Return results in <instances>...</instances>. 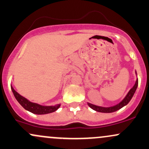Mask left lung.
<instances>
[{
  "label": "left lung",
  "instance_id": "1",
  "mask_svg": "<svg viewBox=\"0 0 149 149\" xmlns=\"http://www.w3.org/2000/svg\"><path fill=\"white\" fill-rule=\"evenodd\" d=\"M137 86H138V79H136L134 86L132 87V88H131L130 91H129L128 93H127V95H126L125 98L122 100L120 103H118L114 106H112V107H100V106L95 105V104H91L89 103V102H88V104L91 108L94 109V110L97 111V112H104V113H110V112H115V111L119 110V109L122 108V107H123L124 106L127 105V104L130 102L131 99L132 98L133 95H134L136 90L137 88Z\"/></svg>",
  "mask_w": 149,
  "mask_h": 149
}]
</instances>
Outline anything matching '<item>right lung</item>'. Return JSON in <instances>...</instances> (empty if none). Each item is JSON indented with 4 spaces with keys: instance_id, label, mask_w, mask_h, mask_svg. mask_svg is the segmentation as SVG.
<instances>
[{
    "instance_id": "add662e5",
    "label": "right lung",
    "mask_w": 149,
    "mask_h": 149,
    "mask_svg": "<svg viewBox=\"0 0 149 149\" xmlns=\"http://www.w3.org/2000/svg\"><path fill=\"white\" fill-rule=\"evenodd\" d=\"M11 89H12L13 93L15 97L17 102H19L22 107H24L26 110L29 111V112H32L33 114H45L52 113V112H55L60 107L61 104H58L54 106H44L41 105L35 102H32L29 101L28 100L26 99L25 97H22V95L19 94L18 93L16 92L14 90V88L11 86Z\"/></svg>"
}]
</instances>
